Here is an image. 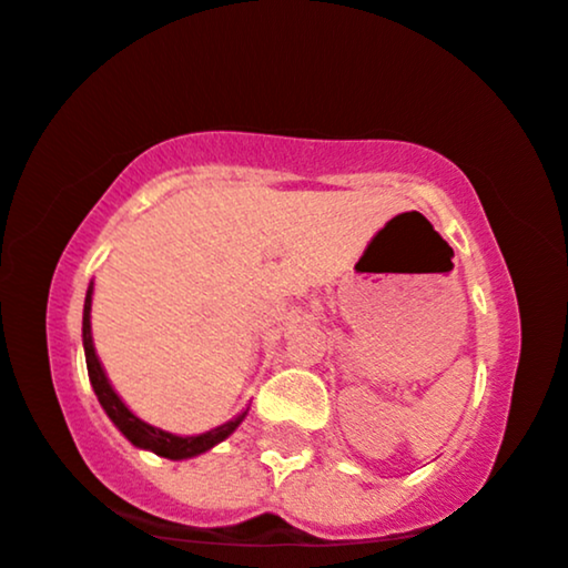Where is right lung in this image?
<instances>
[{
    "label": "right lung",
    "instance_id": "right-lung-1",
    "mask_svg": "<svg viewBox=\"0 0 568 568\" xmlns=\"http://www.w3.org/2000/svg\"><path fill=\"white\" fill-rule=\"evenodd\" d=\"M92 290H95V282H90V286H87L84 316H82V345H84V358H87V375H90L92 390H95L100 406H103V412L109 415V419L116 425L119 433H122L126 442H130L132 446H138V449L153 452V455L166 457V459L199 457V455H204V452H210L212 446L225 442V438H229L231 433L244 423L250 406H246L242 415L229 419V423L217 425V428H212L206 433H196V436H178V433L162 430V428H156V425L140 419L135 412H132L130 406L119 398V393L113 390L109 375H105L103 364H100V358L95 353V343H92V322H90Z\"/></svg>",
    "mask_w": 568,
    "mask_h": 568
}]
</instances>
